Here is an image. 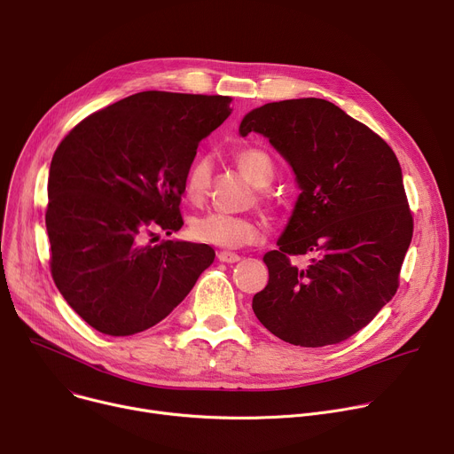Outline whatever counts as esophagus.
Returning a JSON list of instances; mask_svg holds the SVG:
<instances>
[{
    "label": "esophagus",
    "mask_w": 454,
    "mask_h": 454,
    "mask_svg": "<svg viewBox=\"0 0 454 454\" xmlns=\"http://www.w3.org/2000/svg\"><path fill=\"white\" fill-rule=\"evenodd\" d=\"M217 259H219L221 262L233 264V262L240 261V255H237V254H233V252H219V254H217Z\"/></svg>",
    "instance_id": "1"
}]
</instances>
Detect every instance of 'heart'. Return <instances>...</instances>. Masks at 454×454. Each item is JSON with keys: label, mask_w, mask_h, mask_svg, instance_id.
Returning a JSON list of instances; mask_svg holds the SVG:
<instances>
[{"label": "heart", "mask_w": 454, "mask_h": 454, "mask_svg": "<svg viewBox=\"0 0 454 454\" xmlns=\"http://www.w3.org/2000/svg\"><path fill=\"white\" fill-rule=\"evenodd\" d=\"M233 160L240 168L250 183L257 188H266L271 178H274V162L264 153L262 149L257 147H245L235 151ZM211 178V162L207 157H197L186 171L184 176V197L192 204H200L207 193ZM262 200L268 197L262 195ZM190 237L197 243L221 247V248H239L254 243L259 239L261 228L250 217H235L226 214H217V211H209V214L195 215L188 226Z\"/></svg>", "instance_id": "obj_1"}]
</instances>
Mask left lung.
I'll return each mask as SVG.
<instances>
[{"instance_id":"8db88e82","label":"left lung","mask_w":454,"mask_h":454,"mask_svg":"<svg viewBox=\"0 0 454 454\" xmlns=\"http://www.w3.org/2000/svg\"><path fill=\"white\" fill-rule=\"evenodd\" d=\"M239 133L268 138L301 190L279 248L262 257L270 279L252 301L257 319L299 347L348 340L395 297L412 239L395 151L321 98L264 104ZM305 253V267L289 261Z\"/></svg>"}]
</instances>
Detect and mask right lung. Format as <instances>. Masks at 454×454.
<instances>
[{
	"label": "right lung",
	"instance_id": "1",
	"mask_svg": "<svg viewBox=\"0 0 454 454\" xmlns=\"http://www.w3.org/2000/svg\"><path fill=\"white\" fill-rule=\"evenodd\" d=\"M230 102L144 90L83 118L54 151L45 214L52 279L102 334L157 325L214 262L207 245L145 239L183 228L186 171Z\"/></svg>",
	"mask_w": 454,
	"mask_h": 454
}]
</instances>
